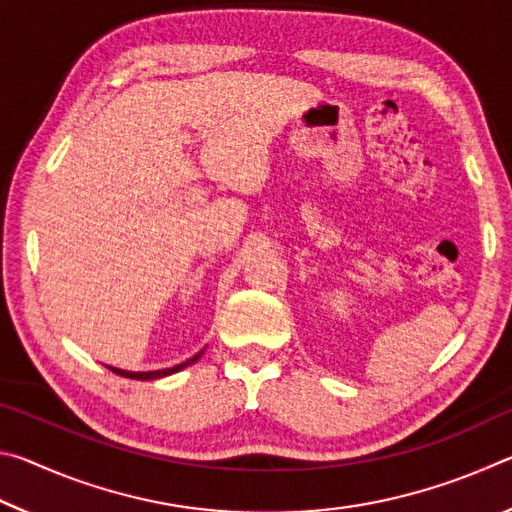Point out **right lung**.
<instances>
[{
	"mask_svg": "<svg viewBox=\"0 0 512 512\" xmlns=\"http://www.w3.org/2000/svg\"><path fill=\"white\" fill-rule=\"evenodd\" d=\"M203 354V350L198 352V354H194L192 359H187L185 363H180V366H173V368H164V370H151V372H128V370H119V368H110L112 372H115V375H119V377H126V379H160V377H167V375H173V372H178V370H183V368H187V366H192L194 361H198V357H201Z\"/></svg>",
	"mask_w": 512,
	"mask_h": 512,
	"instance_id": "1",
	"label": "right lung"
}]
</instances>
